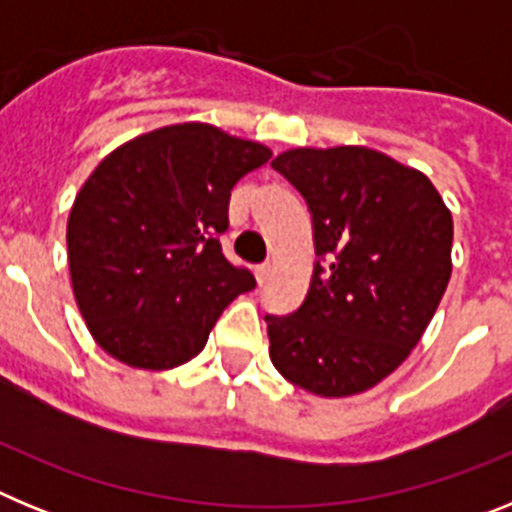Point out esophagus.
I'll return each instance as SVG.
<instances>
[{"label":"esophagus","mask_w":512,"mask_h":512,"mask_svg":"<svg viewBox=\"0 0 512 512\" xmlns=\"http://www.w3.org/2000/svg\"><path fill=\"white\" fill-rule=\"evenodd\" d=\"M269 277H271V266H269V264L256 266V279H259V284L269 282Z\"/></svg>","instance_id":"34e87169"}]
</instances>
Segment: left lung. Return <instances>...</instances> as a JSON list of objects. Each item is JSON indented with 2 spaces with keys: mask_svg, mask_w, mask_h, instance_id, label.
Here are the masks:
<instances>
[{
  "mask_svg": "<svg viewBox=\"0 0 512 512\" xmlns=\"http://www.w3.org/2000/svg\"><path fill=\"white\" fill-rule=\"evenodd\" d=\"M271 166L305 197L318 253L300 310L266 315L271 364L312 395L372 390L418 346L446 292L449 207L428 176L374 148H292Z\"/></svg>",
  "mask_w": 512,
  "mask_h": 512,
  "instance_id": "left-lung-1",
  "label": "left lung"
}]
</instances>
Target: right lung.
<instances>
[{
  "mask_svg": "<svg viewBox=\"0 0 512 512\" xmlns=\"http://www.w3.org/2000/svg\"><path fill=\"white\" fill-rule=\"evenodd\" d=\"M271 151L207 122L122 143L76 194L71 287L94 341L135 369H174L256 279L223 256L230 189Z\"/></svg>",
  "mask_w": 512,
  "mask_h": 512,
  "instance_id": "obj_1",
  "label": "right lung"
}]
</instances>
